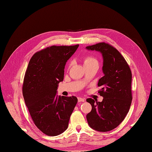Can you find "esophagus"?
<instances>
[{
	"mask_svg": "<svg viewBox=\"0 0 152 152\" xmlns=\"http://www.w3.org/2000/svg\"><path fill=\"white\" fill-rule=\"evenodd\" d=\"M77 99H78V102H84L85 101V100L84 99L81 98V97H79Z\"/></svg>",
	"mask_w": 152,
	"mask_h": 152,
	"instance_id": "obj_1",
	"label": "esophagus"
}]
</instances>
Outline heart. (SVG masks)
<instances>
[{
  "label": "heart",
  "mask_w": 152,
  "mask_h": 152,
  "mask_svg": "<svg viewBox=\"0 0 152 152\" xmlns=\"http://www.w3.org/2000/svg\"><path fill=\"white\" fill-rule=\"evenodd\" d=\"M83 63L84 66H86L92 65V64L94 63H98V61L94 57H93V56L87 55L83 59Z\"/></svg>",
  "instance_id": "b5f03b06"
}]
</instances>
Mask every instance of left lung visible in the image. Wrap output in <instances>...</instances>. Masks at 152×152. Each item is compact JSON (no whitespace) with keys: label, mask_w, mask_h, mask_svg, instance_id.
I'll return each instance as SVG.
<instances>
[{"label":"left lung","mask_w":152,"mask_h":152,"mask_svg":"<svg viewBox=\"0 0 152 152\" xmlns=\"http://www.w3.org/2000/svg\"><path fill=\"white\" fill-rule=\"evenodd\" d=\"M86 49L102 53L104 74L98 83L101 87L99 93L103 97V100H86L92 105L86 118L93 129L110 131L118 126L129 112L132 99L131 71L123 55L112 45L100 42Z\"/></svg>","instance_id":"obj_1"}]
</instances>
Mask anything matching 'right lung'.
<instances>
[{
    "label": "right lung",
    "mask_w": 152,
    "mask_h": 152,
    "mask_svg": "<svg viewBox=\"0 0 152 152\" xmlns=\"http://www.w3.org/2000/svg\"><path fill=\"white\" fill-rule=\"evenodd\" d=\"M78 47H47L33 55L26 71L22 89L25 104L37 128L49 136L66 130L77 102L75 96H58L57 90L66 63Z\"/></svg>",
    "instance_id": "1"
}]
</instances>
